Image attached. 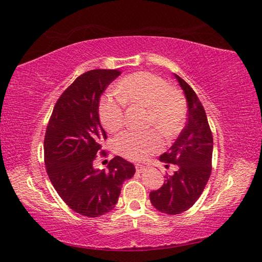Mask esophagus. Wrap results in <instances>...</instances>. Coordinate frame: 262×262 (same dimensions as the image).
<instances>
[{"label":"esophagus","mask_w":262,"mask_h":262,"mask_svg":"<svg viewBox=\"0 0 262 262\" xmlns=\"http://www.w3.org/2000/svg\"><path fill=\"white\" fill-rule=\"evenodd\" d=\"M136 167V172L137 173H143V172L147 170V167H145L144 165H140V164H137V165L135 166Z\"/></svg>","instance_id":"obj_1"}]
</instances>
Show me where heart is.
<instances>
[{"mask_svg": "<svg viewBox=\"0 0 262 262\" xmlns=\"http://www.w3.org/2000/svg\"><path fill=\"white\" fill-rule=\"evenodd\" d=\"M115 91L125 104L148 108V125L155 126L167 137L176 135L184 126L186 105L178 92L157 75L140 72L119 81ZM99 119L110 133H117L123 126L122 103L112 96L101 98ZM118 152L132 161H144L163 148V140L156 130L143 133L126 132L115 141Z\"/></svg>", "mask_w": 262, "mask_h": 262, "instance_id": "1", "label": "heart"}]
</instances>
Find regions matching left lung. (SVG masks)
<instances>
[{
  "label": "left lung",
  "instance_id": "8db88e82",
  "mask_svg": "<svg viewBox=\"0 0 262 262\" xmlns=\"http://www.w3.org/2000/svg\"><path fill=\"white\" fill-rule=\"evenodd\" d=\"M188 107L187 123L172 147L159 161L178 165L164 185L150 192V202L158 211L177 215L192 207L205 189L211 173L212 135L202 104L193 89L174 74ZM167 166V165H165Z\"/></svg>",
  "mask_w": 262,
  "mask_h": 262
}]
</instances>
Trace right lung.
<instances>
[{
	"label": "right lung",
	"mask_w": 262,
	"mask_h": 262,
	"mask_svg": "<svg viewBox=\"0 0 262 262\" xmlns=\"http://www.w3.org/2000/svg\"><path fill=\"white\" fill-rule=\"evenodd\" d=\"M120 74L95 69L78 76L56 101L47 125V174L62 200L83 216L112 210L123 181L135 173V166L119 156L108 163L107 171L94 167L100 143L107 139L99 120L100 96Z\"/></svg>",
	"instance_id": "right-lung-1"
}]
</instances>
